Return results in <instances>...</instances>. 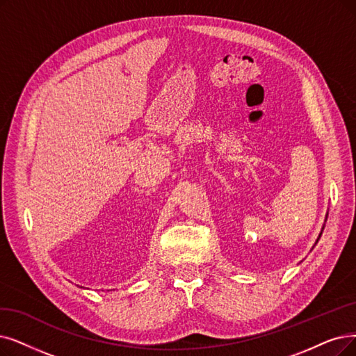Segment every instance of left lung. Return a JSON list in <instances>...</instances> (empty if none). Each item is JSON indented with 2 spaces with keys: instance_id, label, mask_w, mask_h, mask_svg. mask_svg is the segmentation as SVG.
Here are the masks:
<instances>
[{
  "instance_id": "8db88e82",
  "label": "left lung",
  "mask_w": 356,
  "mask_h": 356,
  "mask_svg": "<svg viewBox=\"0 0 356 356\" xmlns=\"http://www.w3.org/2000/svg\"><path fill=\"white\" fill-rule=\"evenodd\" d=\"M325 220H327V215H325ZM324 220V222H325ZM323 229H324V225H323V227H321V232H320V235H318V238H317V241H316V244L318 243V239H320V236H321V234H323Z\"/></svg>"
}]
</instances>
